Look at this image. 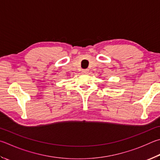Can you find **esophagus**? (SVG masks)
Instances as JSON below:
<instances>
[{
    "mask_svg": "<svg viewBox=\"0 0 160 160\" xmlns=\"http://www.w3.org/2000/svg\"><path fill=\"white\" fill-rule=\"evenodd\" d=\"M82 72H83V73H88V69H82Z\"/></svg>",
    "mask_w": 160,
    "mask_h": 160,
    "instance_id": "esophagus-1",
    "label": "esophagus"
}]
</instances>
